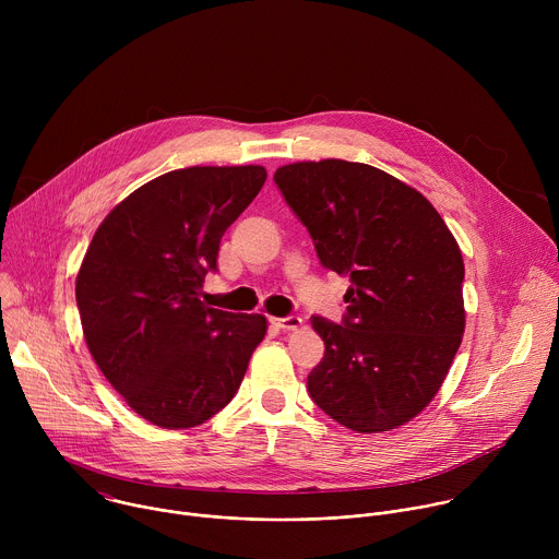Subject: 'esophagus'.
<instances>
[{"mask_svg":"<svg viewBox=\"0 0 559 559\" xmlns=\"http://www.w3.org/2000/svg\"><path fill=\"white\" fill-rule=\"evenodd\" d=\"M272 323L281 330H287V332H294V330H300L302 328V318L300 316H287V318H272Z\"/></svg>","mask_w":559,"mask_h":559,"instance_id":"34e87169","label":"esophagus"}]
</instances>
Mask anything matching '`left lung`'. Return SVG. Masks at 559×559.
I'll return each mask as SVG.
<instances>
[{"label": "left lung", "mask_w": 559, "mask_h": 559, "mask_svg": "<svg viewBox=\"0 0 559 559\" xmlns=\"http://www.w3.org/2000/svg\"><path fill=\"white\" fill-rule=\"evenodd\" d=\"M321 263L347 276L343 325L311 316L325 356L311 401L358 433L414 420L440 391L464 334V261L438 210L412 186L343 158L274 173Z\"/></svg>", "instance_id": "obj_1"}]
</instances>
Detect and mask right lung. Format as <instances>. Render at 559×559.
<instances>
[{
  "mask_svg": "<svg viewBox=\"0 0 559 559\" xmlns=\"http://www.w3.org/2000/svg\"><path fill=\"white\" fill-rule=\"evenodd\" d=\"M263 166H192L147 181L97 227L74 294L86 345L128 407L164 429L199 427L241 386L267 334L261 313L199 300L225 229Z\"/></svg>",
  "mask_w": 559,
  "mask_h": 559,
  "instance_id": "obj_1",
  "label": "right lung"
}]
</instances>
